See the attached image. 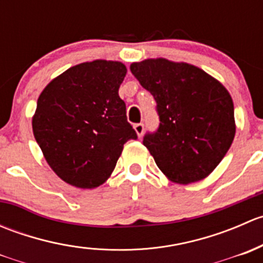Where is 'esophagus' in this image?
<instances>
[{
    "label": "esophagus",
    "instance_id": "1",
    "mask_svg": "<svg viewBox=\"0 0 263 263\" xmlns=\"http://www.w3.org/2000/svg\"><path fill=\"white\" fill-rule=\"evenodd\" d=\"M134 128H135V131H136L137 136L141 137L142 134H144V124H142V123H136L134 126Z\"/></svg>",
    "mask_w": 263,
    "mask_h": 263
}]
</instances>
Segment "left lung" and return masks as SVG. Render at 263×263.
I'll return each mask as SVG.
<instances>
[{
  "mask_svg": "<svg viewBox=\"0 0 263 263\" xmlns=\"http://www.w3.org/2000/svg\"><path fill=\"white\" fill-rule=\"evenodd\" d=\"M156 102L160 124L144 137L156 165L169 181L190 184L219 165L235 136L229 91L201 68L165 58L129 66Z\"/></svg>",
  "mask_w": 263,
  "mask_h": 263,
  "instance_id": "left-lung-1",
  "label": "left lung"
}]
</instances>
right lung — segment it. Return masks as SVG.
Wrapping results in <instances>:
<instances>
[{
	"label": "right lung",
	"instance_id": "add662e5",
	"mask_svg": "<svg viewBox=\"0 0 263 263\" xmlns=\"http://www.w3.org/2000/svg\"><path fill=\"white\" fill-rule=\"evenodd\" d=\"M127 73L118 61L95 60L68 68L44 87L33 134L52 171L78 188L103 184L123 145L137 139L118 89Z\"/></svg>",
	"mask_w": 263,
	"mask_h": 263
}]
</instances>
